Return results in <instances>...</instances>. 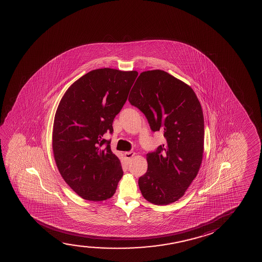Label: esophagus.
Masks as SVG:
<instances>
[{
    "instance_id": "34e87169",
    "label": "esophagus",
    "mask_w": 262,
    "mask_h": 262,
    "mask_svg": "<svg viewBox=\"0 0 262 262\" xmlns=\"http://www.w3.org/2000/svg\"><path fill=\"white\" fill-rule=\"evenodd\" d=\"M124 156H125V158H127V159H130V158L135 156V153L132 152V151H129V152H125Z\"/></svg>"
}]
</instances>
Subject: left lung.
Segmentation results:
<instances>
[{"label": "left lung", "mask_w": 262, "mask_h": 262, "mask_svg": "<svg viewBox=\"0 0 262 262\" xmlns=\"http://www.w3.org/2000/svg\"><path fill=\"white\" fill-rule=\"evenodd\" d=\"M129 102L146 116L152 132L166 143L147 154V170L139 179L143 197L167 205L183 197L197 176L204 148V117L196 94L161 70L141 72Z\"/></svg>", "instance_id": "obj_1"}]
</instances>
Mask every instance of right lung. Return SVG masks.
Returning a JSON list of instances; mask_svg holds the SVG:
<instances>
[{"mask_svg": "<svg viewBox=\"0 0 262 262\" xmlns=\"http://www.w3.org/2000/svg\"><path fill=\"white\" fill-rule=\"evenodd\" d=\"M138 72L97 69L79 78L65 92L54 116L53 151L66 183L86 201L115 194L123 172L111 150L113 122L125 104Z\"/></svg>", "mask_w": 262, "mask_h": 262, "instance_id": "1", "label": "right lung"}]
</instances>
